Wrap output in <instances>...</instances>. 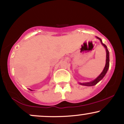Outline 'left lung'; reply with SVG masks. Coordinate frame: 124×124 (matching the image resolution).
I'll use <instances>...</instances> for the list:
<instances>
[{
    "instance_id": "obj_1",
    "label": "left lung",
    "mask_w": 124,
    "mask_h": 124,
    "mask_svg": "<svg viewBox=\"0 0 124 124\" xmlns=\"http://www.w3.org/2000/svg\"><path fill=\"white\" fill-rule=\"evenodd\" d=\"M97 38L98 39H99L100 40L101 43L102 45H103V46H104L105 48H106V52H107V54H106V66H105L104 68L103 72H101V73L100 75L99 76H98L97 78L94 80L92 81V82H87V83H80V85H84V86H94V85H96V84L98 83V82H99L101 80V79L104 78V76H105V75H106V74L107 72L108 69V68H109V51L107 49V47L106 45H105L104 44H103V42H102V41H101V38H100L99 37H97Z\"/></svg>"
}]
</instances>
